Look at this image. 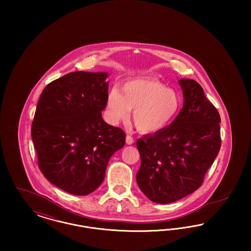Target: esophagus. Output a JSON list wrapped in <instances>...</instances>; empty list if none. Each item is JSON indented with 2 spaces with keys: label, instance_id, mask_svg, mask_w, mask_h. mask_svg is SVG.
Segmentation results:
<instances>
[{
  "label": "esophagus",
  "instance_id": "obj_1",
  "mask_svg": "<svg viewBox=\"0 0 251 251\" xmlns=\"http://www.w3.org/2000/svg\"><path fill=\"white\" fill-rule=\"evenodd\" d=\"M133 142H134V140H133V138L131 137V135L126 136V143L128 145H131V144H133Z\"/></svg>",
  "mask_w": 251,
  "mask_h": 251
}]
</instances>
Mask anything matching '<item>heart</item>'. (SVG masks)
<instances>
[{
  "label": "heart",
  "mask_w": 251,
  "mask_h": 251,
  "mask_svg": "<svg viewBox=\"0 0 251 251\" xmlns=\"http://www.w3.org/2000/svg\"><path fill=\"white\" fill-rule=\"evenodd\" d=\"M181 99L173 89L155 79H135L113 88L106 112L113 123L125 120L133 110L132 120L138 131L156 132L166 129L178 117Z\"/></svg>",
  "instance_id": "1"
}]
</instances>
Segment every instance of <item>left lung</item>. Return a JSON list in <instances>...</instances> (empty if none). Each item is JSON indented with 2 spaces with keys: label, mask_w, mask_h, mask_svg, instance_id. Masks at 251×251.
Segmentation results:
<instances>
[{
  "label": "left lung",
  "mask_w": 251,
  "mask_h": 251,
  "mask_svg": "<svg viewBox=\"0 0 251 251\" xmlns=\"http://www.w3.org/2000/svg\"><path fill=\"white\" fill-rule=\"evenodd\" d=\"M184 102L166 129L136 141L141 166L136 181L146 197L161 204L174 202L198 190L221 147L220 116L201 85L179 80Z\"/></svg>",
  "instance_id": "8db88e82"
}]
</instances>
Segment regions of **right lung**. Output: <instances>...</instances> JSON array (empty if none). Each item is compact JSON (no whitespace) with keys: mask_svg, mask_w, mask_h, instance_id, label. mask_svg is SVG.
Wrapping results in <instances>:
<instances>
[{"mask_svg":"<svg viewBox=\"0 0 251 251\" xmlns=\"http://www.w3.org/2000/svg\"><path fill=\"white\" fill-rule=\"evenodd\" d=\"M106 72H75L43 89L32 123L37 165L62 190L88 195L101 184L109 159L126 134L101 118L106 107Z\"/></svg>","mask_w":251,"mask_h":251,"instance_id":"add662e5","label":"right lung"}]
</instances>
